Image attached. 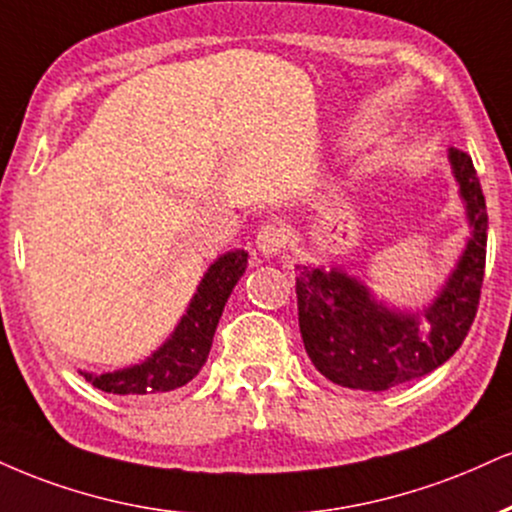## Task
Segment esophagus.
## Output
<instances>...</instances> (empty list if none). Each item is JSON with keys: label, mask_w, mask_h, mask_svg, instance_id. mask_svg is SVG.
Instances as JSON below:
<instances>
[{"label": "esophagus", "mask_w": 512, "mask_h": 512, "mask_svg": "<svg viewBox=\"0 0 512 512\" xmlns=\"http://www.w3.org/2000/svg\"><path fill=\"white\" fill-rule=\"evenodd\" d=\"M286 240H288V233H286V229H283V226L267 224V226H262L260 231H257L255 245L264 257H276L283 248H286Z\"/></svg>", "instance_id": "1"}]
</instances>
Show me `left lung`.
Instances as JSON below:
<instances>
[{"label":"left lung","mask_w":512,"mask_h":512,"mask_svg":"<svg viewBox=\"0 0 512 512\" xmlns=\"http://www.w3.org/2000/svg\"><path fill=\"white\" fill-rule=\"evenodd\" d=\"M470 236L432 303L405 310L384 303L341 267L298 264L300 334L312 365L355 391H386L434 372L463 346L479 305L486 262V202L472 157L448 150Z\"/></svg>","instance_id":"obj_1"}]
</instances>
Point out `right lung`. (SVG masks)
Returning <instances> with one entry per match:
<instances>
[{"label":"right lung","mask_w":512,"mask_h":512,"mask_svg":"<svg viewBox=\"0 0 512 512\" xmlns=\"http://www.w3.org/2000/svg\"><path fill=\"white\" fill-rule=\"evenodd\" d=\"M248 267V252L229 250L209 264L197 291L171 336L143 362L114 372H80L100 391L116 396H147L186 386L207 362L214 331L226 300Z\"/></svg>","instance_id":"right-lung-1"}]
</instances>
